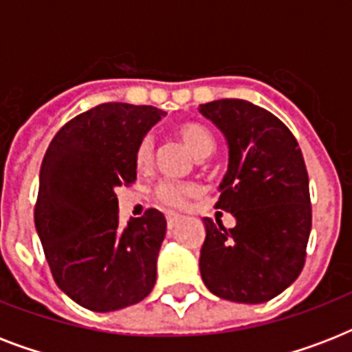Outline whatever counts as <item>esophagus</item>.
<instances>
[{
	"label": "esophagus",
	"instance_id": "esophagus-1",
	"mask_svg": "<svg viewBox=\"0 0 352 352\" xmlns=\"http://www.w3.org/2000/svg\"><path fill=\"white\" fill-rule=\"evenodd\" d=\"M166 219H168V230H171V228H173V226H175L179 221H181V215L168 214V217H166Z\"/></svg>",
	"mask_w": 352,
	"mask_h": 352
}]
</instances>
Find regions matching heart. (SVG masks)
<instances>
[{
	"instance_id": "obj_1",
	"label": "heart",
	"mask_w": 352,
	"mask_h": 352,
	"mask_svg": "<svg viewBox=\"0 0 352 352\" xmlns=\"http://www.w3.org/2000/svg\"><path fill=\"white\" fill-rule=\"evenodd\" d=\"M175 133L197 159H206L215 151L214 133L203 124H199V122H182L175 127ZM153 137L146 135L138 142L137 149H135V164H137L138 170L149 168L151 160H153ZM190 190L192 188L184 184V182L162 181L159 182V186L155 188V197L166 206H181L184 203V197L190 193Z\"/></svg>"
}]
</instances>
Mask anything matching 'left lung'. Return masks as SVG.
<instances>
[{
	"instance_id": "8db88e82",
	"label": "left lung",
	"mask_w": 352,
	"mask_h": 352,
	"mask_svg": "<svg viewBox=\"0 0 352 352\" xmlns=\"http://www.w3.org/2000/svg\"><path fill=\"white\" fill-rule=\"evenodd\" d=\"M228 144V171L215 208L234 228L204 217L199 268L210 292L265 303L294 283L312 226L309 175L298 140L272 113L239 98L201 104Z\"/></svg>"
}]
</instances>
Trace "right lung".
<instances>
[{"mask_svg": "<svg viewBox=\"0 0 352 352\" xmlns=\"http://www.w3.org/2000/svg\"><path fill=\"white\" fill-rule=\"evenodd\" d=\"M164 115L153 106L100 104L69 120L43 157L36 232L58 287L89 311L135 305L157 281L164 215L149 208L120 228L115 190L135 182V149Z\"/></svg>", "mask_w": 352, "mask_h": 352, "instance_id": "add662e5", "label": "right lung"}]
</instances>
